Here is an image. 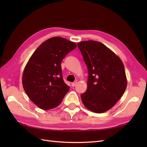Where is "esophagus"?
Listing matches in <instances>:
<instances>
[{
	"mask_svg": "<svg viewBox=\"0 0 147 147\" xmlns=\"http://www.w3.org/2000/svg\"><path fill=\"white\" fill-rule=\"evenodd\" d=\"M77 84V82H74L72 83V86L73 87H74V86H76Z\"/></svg>",
	"mask_w": 147,
	"mask_h": 147,
	"instance_id": "esophagus-1",
	"label": "esophagus"
}]
</instances>
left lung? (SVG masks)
Listing matches in <instances>:
<instances>
[{
	"label": "left lung",
	"mask_w": 147,
	"mask_h": 147,
	"mask_svg": "<svg viewBox=\"0 0 147 147\" xmlns=\"http://www.w3.org/2000/svg\"><path fill=\"white\" fill-rule=\"evenodd\" d=\"M77 45L88 70L87 90L81 95L83 104L92 112H105L126 90L124 64L114 52L100 42L83 41Z\"/></svg>",
	"instance_id": "obj_1"
}]
</instances>
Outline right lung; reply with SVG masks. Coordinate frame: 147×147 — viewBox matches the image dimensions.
I'll return each mask as SVG.
<instances>
[{
	"instance_id": "add662e5",
	"label": "right lung",
	"mask_w": 147,
	"mask_h": 147,
	"mask_svg": "<svg viewBox=\"0 0 147 147\" xmlns=\"http://www.w3.org/2000/svg\"><path fill=\"white\" fill-rule=\"evenodd\" d=\"M77 47L65 38L54 37L43 42L30 56L22 77V83L30 100L47 110L61 104L69 91L63 79L61 62Z\"/></svg>"
}]
</instances>
